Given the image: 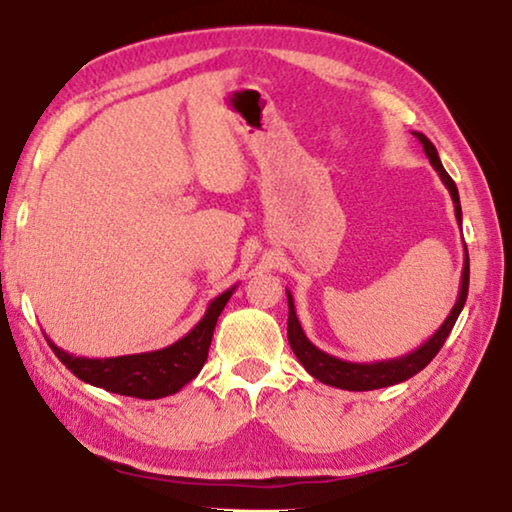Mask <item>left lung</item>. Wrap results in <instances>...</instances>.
Masks as SVG:
<instances>
[{"label": "left lung", "mask_w": 512, "mask_h": 512, "mask_svg": "<svg viewBox=\"0 0 512 512\" xmlns=\"http://www.w3.org/2000/svg\"><path fill=\"white\" fill-rule=\"evenodd\" d=\"M418 137L424 153L431 162V167L438 171L443 185L449 189V196L454 201V212H456V221L458 225L463 223V212H461V198H458V189L449 173L445 171L443 162L438 158L436 146L429 142L427 135L422 133H413ZM467 289H470V257H467V248H465V264H463V273H461V289H458V298L456 305L449 311V316L445 318V323L440 325L436 332H433L427 341H424L420 348H415L413 352L404 354V357L397 359H386V361H375V363H352V361H343L339 357H332V354L323 352L316 348L314 343L307 339V334L302 332V325L296 316V305H293V296L291 291H287V300H289V325H287V336H289V345L293 354H296L298 361L305 366L311 377H316L318 381H323L327 386L334 388H343V391H375V388H386L393 384H402V381L411 379L413 375H418L422 368H427L431 359L436 357L438 350L443 348V343L447 341L449 332H452L456 325V318L461 316V311L465 307L467 300Z\"/></svg>", "instance_id": "left-lung-1"}]
</instances>
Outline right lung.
I'll list each match as a JSON object with an SVG mask.
<instances>
[{
  "label": "right lung",
  "mask_w": 512,
  "mask_h": 512,
  "mask_svg": "<svg viewBox=\"0 0 512 512\" xmlns=\"http://www.w3.org/2000/svg\"><path fill=\"white\" fill-rule=\"evenodd\" d=\"M235 289L237 287H230L221 296H216L207 305L205 316L198 320L192 332H187L183 339H178L162 350L90 359L65 352L49 336L47 343L56 357L85 384L106 388V391L117 395L140 397V400H160V397L178 393L180 388L189 384L201 372L203 363L207 361V350H210L216 320H219L223 307L228 305Z\"/></svg>",
  "instance_id": "add662e5"
}]
</instances>
